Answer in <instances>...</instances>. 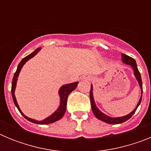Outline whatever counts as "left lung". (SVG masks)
Wrapping results in <instances>:
<instances>
[{
    "label": "left lung",
    "mask_w": 151,
    "mask_h": 151,
    "mask_svg": "<svg viewBox=\"0 0 151 151\" xmlns=\"http://www.w3.org/2000/svg\"><path fill=\"white\" fill-rule=\"evenodd\" d=\"M121 56H122V62L125 63H126V64H129V65H130V66L133 68V69H134V76H135L136 78H137L138 83H139L140 87H141V98H140L139 102H138V105H137V106H136L135 109H134V110H133L132 113H130L129 114H128V115L125 116L117 117V118H112V117L108 116L104 114L102 112H101L99 110H98V109H97V107L96 106L95 104H94V97H93V93H92L93 88H92V85H91L90 101H91V105L92 111H93V113H94V116H96V118L98 119H100V120L103 121V122H106V123H108V124H120V123H122V122H125V121H127L128 119H129L132 116L133 114L135 113L136 110H137L138 106H139L140 104H141V99H142V93H143V88H142V81H141V74H140L139 71H138L135 60L133 59L132 57H129V56L126 55V54H121Z\"/></svg>",
    "instance_id": "8db88e82"
}]
</instances>
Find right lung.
Returning a JSON list of instances; mask_svg holds the SVG:
<instances>
[{"mask_svg": "<svg viewBox=\"0 0 151 151\" xmlns=\"http://www.w3.org/2000/svg\"><path fill=\"white\" fill-rule=\"evenodd\" d=\"M41 50L40 47L36 49L34 52H32V54H29V55L26 56V57H24L23 59L21 60V62L19 63L18 67H17V71L16 73H14V76L13 78V81H12V87H11V94H12V97H13V102L15 104L16 106L17 107V109L19 110V111L20 112V113L22 114V116H24V118H26L27 120L30 121V122H33V123H36V124H40V125H46V124H50L52 123V122H54L56 121L59 120L63 116V115L65 114V112H66V104H67V97L69 96V94L71 93L73 91H74L75 89L76 88L77 85H78V82H74V83H71V84H68V85H65L63 86L60 88L59 91V94L60 96V105L59 108L57 109V111L55 113H54L52 114L51 116H50L49 117L46 118L45 119L42 121H37L35 120V119H30L29 117L26 116L24 115L23 113H22V111L20 110L18 104H17V100H16L15 95H14V91H15V88H16V85H17V77L19 76V73L20 72L21 69L23 66V65L29 60V59H31L32 57H34L35 54H38V52Z\"/></svg>", "mask_w": 151, "mask_h": 151, "instance_id": "obj_1", "label": "right lung"}]
</instances>
